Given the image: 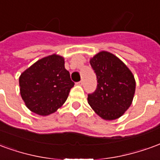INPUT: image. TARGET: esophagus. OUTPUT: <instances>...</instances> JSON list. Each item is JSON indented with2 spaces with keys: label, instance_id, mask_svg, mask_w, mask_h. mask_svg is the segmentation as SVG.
I'll list each match as a JSON object with an SVG mask.
<instances>
[{
  "label": "esophagus",
  "instance_id": "1",
  "mask_svg": "<svg viewBox=\"0 0 160 160\" xmlns=\"http://www.w3.org/2000/svg\"><path fill=\"white\" fill-rule=\"evenodd\" d=\"M77 85H79V86H82L83 85V80H80L79 82H77Z\"/></svg>",
  "mask_w": 160,
  "mask_h": 160
}]
</instances>
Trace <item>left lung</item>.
Segmentation results:
<instances>
[{"instance_id": "obj_1", "label": "left lung", "mask_w": 160, "mask_h": 160, "mask_svg": "<svg viewBox=\"0 0 160 160\" xmlns=\"http://www.w3.org/2000/svg\"><path fill=\"white\" fill-rule=\"evenodd\" d=\"M97 76V88L88 94V104L104 120H114L132 104L135 80L128 67L111 53L101 51L90 60Z\"/></svg>"}]
</instances>
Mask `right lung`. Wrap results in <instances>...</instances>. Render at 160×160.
Returning a JSON list of instances; mask_svg holds the SVG:
<instances>
[{"instance_id": "add662e5", "label": "right lung", "mask_w": 160, "mask_h": 160, "mask_svg": "<svg viewBox=\"0 0 160 160\" xmlns=\"http://www.w3.org/2000/svg\"><path fill=\"white\" fill-rule=\"evenodd\" d=\"M20 95L36 114L48 116L57 111L73 87L63 57L51 55L38 60L19 77Z\"/></svg>"}]
</instances>
